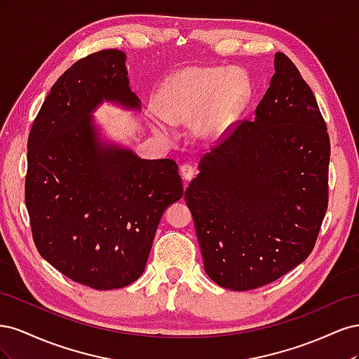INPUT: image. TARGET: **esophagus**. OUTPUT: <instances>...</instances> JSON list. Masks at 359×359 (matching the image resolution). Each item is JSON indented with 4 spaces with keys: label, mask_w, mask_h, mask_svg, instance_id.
Listing matches in <instances>:
<instances>
[{
    "label": "esophagus",
    "mask_w": 359,
    "mask_h": 359,
    "mask_svg": "<svg viewBox=\"0 0 359 359\" xmlns=\"http://www.w3.org/2000/svg\"><path fill=\"white\" fill-rule=\"evenodd\" d=\"M194 175H196V168H193L191 165H182L181 166V177L184 180L190 181Z\"/></svg>",
    "instance_id": "34e87169"
}]
</instances>
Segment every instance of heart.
<instances>
[{
	"mask_svg": "<svg viewBox=\"0 0 359 359\" xmlns=\"http://www.w3.org/2000/svg\"><path fill=\"white\" fill-rule=\"evenodd\" d=\"M250 97L245 76L235 70L189 67L173 74L158 94V111L170 124L194 121L198 135L217 137L241 114Z\"/></svg>",
	"mask_w": 359,
	"mask_h": 359,
	"instance_id": "1",
	"label": "heart"
}]
</instances>
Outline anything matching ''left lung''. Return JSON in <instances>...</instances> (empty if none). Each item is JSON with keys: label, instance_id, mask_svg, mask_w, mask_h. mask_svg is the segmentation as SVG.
Masks as SVG:
<instances>
[{"label": "left lung", "instance_id": "8db88e82", "mask_svg": "<svg viewBox=\"0 0 359 359\" xmlns=\"http://www.w3.org/2000/svg\"><path fill=\"white\" fill-rule=\"evenodd\" d=\"M255 119L205 154L186 190L205 273L231 290L273 283L309 257L328 208L330 136L285 53Z\"/></svg>", "mask_w": 359, "mask_h": 359}]
</instances>
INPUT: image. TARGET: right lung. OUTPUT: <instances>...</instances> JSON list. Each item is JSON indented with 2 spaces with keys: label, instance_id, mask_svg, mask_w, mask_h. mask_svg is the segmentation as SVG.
Listing matches in <instances>:
<instances>
[{
  "label": "right lung",
  "instance_id": "1",
  "mask_svg": "<svg viewBox=\"0 0 359 359\" xmlns=\"http://www.w3.org/2000/svg\"><path fill=\"white\" fill-rule=\"evenodd\" d=\"M103 100L140 106L118 49L81 58L53 83L28 136L25 177L40 256L97 290L140 277L163 211L182 196L173 160H142L99 142L91 112Z\"/></svg>",
  "mask_w": 359,
  "mask_h": 359
}]
</instances>
